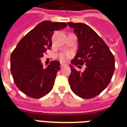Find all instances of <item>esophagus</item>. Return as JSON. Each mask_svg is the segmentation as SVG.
<instances>
[{
    "label": "esophagus",
    "mask_w": 127,
    "mask_h": 127,
    "mask_svg": "<svg viewBox=\"0 0 127 127\" xmlns=\"http://www.w3.org/2000/svg\"><path fill=\"white\" fill-rule=\"evenodd\" d=\"M64 66H65V64L63 63H61V68H63V67H64Z\"/></svg>",
    "instance_id": "34e87169"
}]
</instances>
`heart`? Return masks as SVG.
Returning <instances> with one entry per match:
<instances>
[{"mask_svg":"<svg viewBox=\"0 0 127 127\" xmlns=\"http://www.w3.org/2000/svg\"><path fill=\"white\" fill-rule=\"evenodd\" d=\"M71 54L70 52H62L58 56V58L61 62H65L69 58H71Z\"/></svg>","mask_w":127,"mask_h":127,"instance_id":"obj_1","label":"heart"}]
</instances>
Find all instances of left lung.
<instances>
[{"label":"left lung","instance_id":"obj_1","mask_svg":"<svg viewBox=\"0 0 127 127\" xmlns=\"http://www.w3.org/2000/svg\"><path fill=\"white\" fill-rule=\"evenodd\" d=\"M77 35L78 50L71 63L85 69L80 71L70 66L69 83L71 89L82 98L95 97L107 88L115 70V59L109 47L93 29L82 23L67 22Z\"/></svg>","mask_w":127,"mask_h":127}]
</instances>
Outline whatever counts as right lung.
<instances>
[{"mask_svg":"<svg viewBox=\"0 0 127 127\" xmlns=\"http://www.w3.org/2000/svg\"><path fill=\"white\" fill-rule=\"evenodd\" d=\"M64 22L43 21L29 32L19 41L11 55V72L19 90L29 97L41 98L52 91L60 63L50 62L43 68L41 59L51 50L54 31L65 28Z\"/></svg>","mask_w":127,"mask_h":127,"instance_id":"1","label":"right lung"}]
</instances>
